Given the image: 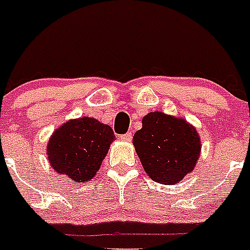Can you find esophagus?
Returning <instances> with one entry per match:
<instances>
[{"mask_svg": "<svg viewBox=\"0 0 250 250\" xmlns=\"http://www.w3.org/2000/svg\"><path fill=\"white\" fill-rule=\"evenodd\" d=\"M119 139H121V140H123V142H131V140H132V133L127 132V133H125V135H121V136H119Z\"/></svg>", "mask_w": 250, "mask_h": 250, "instance_id": "obj_1", "label": "esophagus"}]
</instances>
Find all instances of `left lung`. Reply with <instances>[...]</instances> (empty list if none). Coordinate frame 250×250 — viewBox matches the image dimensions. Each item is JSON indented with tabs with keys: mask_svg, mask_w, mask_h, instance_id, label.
Segmentation results:
<instances>
[{
	"mask_svg": "<svg viewBox=\"0 0 250 250\" xmlns=\"http://www.w3.org/2000/svg\"><path fill=\"white\" fill-rule=\"evenodd\" d=\"M133 146L148 176L163 185L180 182L191 173L201 156V139L194 125L161 111L143 118Z\"/></svg>",
	"mask_w": 250,
	"mask_h": 250,
	"instance_id": "8db88e82",
	"label": "left lung"
}]
</instances>
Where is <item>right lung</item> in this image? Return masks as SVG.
Here are the masks:
<instances>
[{
	"instance_id": "1",
	"label": "right lung",
	"mask_w": 250,
	"mask_h": 250,
	"mask_svg": "<svg viewBox=\"0 0 250 250\" xmlns=\"http://www.w3.org/2000/svg\"><path fill=\"white\" fill-rule=\"evenodd\" d=\"M114 140L110 125L89 117L72 119L52 133L47 144L48 161L59 174L85 184L98 171Z\"/></svg>"
}]
</instances>
